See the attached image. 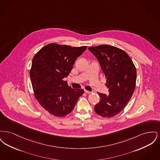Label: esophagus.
I'll list each match as a JSON object with an SVG mask.
<instances>
[{
  "instance_id": "obj_1",
  "label": "esophagus",
  "mask_w": 160,
  "mask_h": 160,
  "mask_svg": "<svg viewBox=\"0 0 160 160\" xmlns=\"http://www.w3.org/2000/svg\"><path fill=\"white\" fill-rule=\"evenodd\" d=\"M84 92H85L86 93H88V94H89V93H91V92L88 91H86V90H84Z\"/></svg>"
}]
</instances>
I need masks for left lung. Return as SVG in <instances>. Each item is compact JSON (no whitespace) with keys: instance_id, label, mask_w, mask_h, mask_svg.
I'll return each mask as SVG.
<instances>
[{"instance_id":"obj_1","label":"left lung","mask_w":160,"mask_h":160,"mask_svg":"<svg viewBox=\"0 0 160 160\" xmlns=\"http://www.w3.org/2000/svg\"><path fill=\"white\" fill-rule=\"evenodd\" d=\"M88 49L99 61L109 92L108 95L98 92L101 99L95 106V111L104 118L113 117L122 111L133 94L136 68L129 56L119 48L100 45Z\"/></svg>"}]
</instances>
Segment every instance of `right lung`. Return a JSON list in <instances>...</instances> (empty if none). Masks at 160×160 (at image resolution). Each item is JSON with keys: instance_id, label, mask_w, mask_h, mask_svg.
Here are the masks:
<instances>
[{"instance_id": "obj_1", "label": "right lung", "mask_w": 160, "mask_h": 160, "mask_svg": "<svg viewBox=\"0 0 160 160\" xmlns=\"http://www.w3.org/2000/svg\"><path fill=\"white\" fill-rule=\"evenodd\" d=\"M86 48L51 43L34 56L30 70L34 95L50 114L58 117L69 114L83 94V89H72L63 79L68 76L77 58Z\"/></svg>"}]
</instances>
